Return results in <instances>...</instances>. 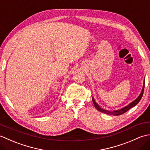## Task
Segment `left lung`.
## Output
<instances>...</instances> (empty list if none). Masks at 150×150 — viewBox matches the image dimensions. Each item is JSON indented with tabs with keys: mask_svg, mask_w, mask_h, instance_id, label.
I'll use <instances>...</instances> for the list:
<instances>
[{
	"mask_svg": "<svg viewBox=\"0 0 150 150\" xmlns=\"http://www.w3.org/2000/svg\"><path fill=\"white\" fill-rule=\"evenodd\" d=\"M144 84H145V79H144V82H143V87H142V91L141 92V93H140V95H139V97L137 98L135 100H133V102H132L131 103L129 104L128 105H127L126 106L122 108H121L120 110H119L109 111V110H106L103 109V108H101L99 106V105H98L96 103V102H95L93 97H92V100H93V104L95 105V108H96V109L98 110L99 111H100V112H103V113H104L110 115H122V114L124 113L125 112H126V111H128L129 109H131L132 108L136 106V105L139 103V101L141 100V98H142V95H143V93H144V86H145Z\"/></svg>",
	"mask_w": 150,
	"mask_h": 150,
	"instance_id": "left-lung-1",
	"label": "left lung"
}]
</instances>
